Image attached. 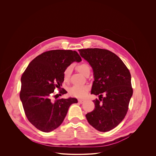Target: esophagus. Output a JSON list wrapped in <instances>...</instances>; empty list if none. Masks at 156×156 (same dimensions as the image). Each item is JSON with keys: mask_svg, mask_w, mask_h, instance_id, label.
<instances>
[{"mask_svg": "<svg viewBox=\"0 0 156 156\" xmlns=\"http://www.w3.org/2000/svg\"><path fill=\"white\" fill-rule=\"evenodd\" d=\"M78 102L80 104H83L85 102V100L84 99H78Z\"/></svg>", "mask_w": 156, "mask_h": 156, "instance_id": "obj_1", "label": "esophagus"}]
</instances>
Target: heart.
Instances as JSON below:
<instances>
[{
  "label": "heart",
  "mask_w": 156,
  "mask_h": 156,
  "mask_svg": "<svg viewBox=\"0 0 156 156\" xmlns=\"http://www.w3.org/2000/svg\"><path fill=\"white\" fill-rule=\"evenodd\" d=\"M76 69L80 73L85 76V75L88 72H90V67L86 63H82V64L78 65L76 66ZM71 72H72V68L70 66L68 67L65 70L63 73V79L65 81H68L69 80ZM87 90H88V87L86 86H74L70 88L69 92L70 94H71L72 96H73L77 98H83L86 95Z\"/></svg>",
  "instance_id": "b5f03b06"
}]
</instances>
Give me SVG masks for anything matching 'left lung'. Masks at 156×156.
I'll return each mask as SVG.
<instances>
[{
	"mask_svg": "<svg viewBox=\"0 0 156 156\" xmlns=\"http://www.w3.org/2000/svg\"><path fill=\"white\" fill-rule=\"evenodd\" d=\"M78 51L93 69L94 80L91 94L99 95V99L93 101L95 108L86 115L87 120L98 131H109L127 114L133 94L130 73L121 59L109 50L87 48Z\"/></svg>",
	"mask_w": 156,
	"mask_h": 156,
	"instance_id": "8db88e82",
	"label": "left lung"
}]
</instances>
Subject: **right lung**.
I'll list each match as a JSON object with an SVG mask.
<instances>
[{"instance_id":"right-lung-1","label":"right lung","mask_w":156,"mask_h":156,"mask_svg":"<svg viewBox=\"0 0 156 156\" xmlns=\"http://www.w3.org/2000/svg\"><path fill=\"white\" fill-rule=\"evenodd\" d=\"M81 61L75 51L51 50L37 56L23 73L20 100L28 120L39 130L48 133L57 129L63 122L70 106L78 102L73 98L52 102L51 94L55 87L62 86L65 70L73 62ZM60 93L65 94L66 91Z\"/></svg>"}]
</instances>
